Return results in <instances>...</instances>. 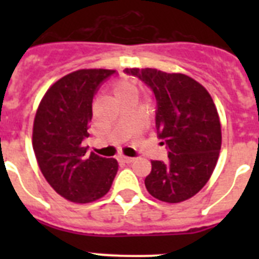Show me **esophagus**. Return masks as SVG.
Listing matches in <instances>:
<instances>
[{"instance_id": "1", "label": "esophagus", "mask_w": 259, "mask_h": 259, "mask_svg": "<svg viewBox=\"0 0 259 259\" xmlns=\"http://www.w3.org/2000/svg\"><path fill=\"white\" fill-rule=\"evenodd\" d=\"M120 161L124 162V163H134L136 161V158H131V157H120Z\"/></svg>"}]
</instances>
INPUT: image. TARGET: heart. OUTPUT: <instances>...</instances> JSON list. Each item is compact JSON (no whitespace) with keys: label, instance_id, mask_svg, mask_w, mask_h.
Masks as SVG:
<instances>
[{"label":"heart","instance_id":"1","mask_svg":"<svg viewBox=\"0 0 259 259\" xmlns=\"http://www.w3.org/2000/svg\"><path fill=\"white\" fill-rule=\"evenodd\" d=\"M130 92H136V88L131 83H128V81H119V83L114 84L113 93L116 98Z\"/></svg>","mask_w":259,"mask_h":259}]
</instances>
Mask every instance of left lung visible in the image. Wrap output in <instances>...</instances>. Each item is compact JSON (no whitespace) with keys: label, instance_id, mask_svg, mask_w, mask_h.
Returning a JSON list of instances; mask_svg holds the SVG:
<instances>
[{"label":"left lung","instance_id":"1","mask_svg":"<svg viewBox=\"0 0 259 259\" xmlns=\"http://www.w3.org/2000/svg\"><path fill=\"white\" fill-rule=\"evenodd\" d=\"M124 72L153 89L155 127L168 148L166 163L152 161L146 189L168 203L193 197L209 182L222 146L221 119L211 96L188 75L157 68H125Z\"/></svg>","mask_w":259,"mask_h":259}]
</instances>
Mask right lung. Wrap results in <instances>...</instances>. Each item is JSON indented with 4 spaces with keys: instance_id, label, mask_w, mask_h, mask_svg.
<instances>
[{
    "instance_id": "right-lung-1",
    "label": "right lung",
    "mask_w": 259,
    "mask_h": 259,
    "mask_svg": "<svg viewBox=\"0 0 259 259\" xmlns=\"http://www.w3.org/2000/svg\"><path fill=\"white\" fill-rule=\"evenodd\" d=\"M115 70L83 68L53 84L36 111L32 146L41 172L59 196L75 203L100 200L118 171L114 158L91 153L81 141L92 119L93 96Z\"/></svg>"
}]
</instances>
